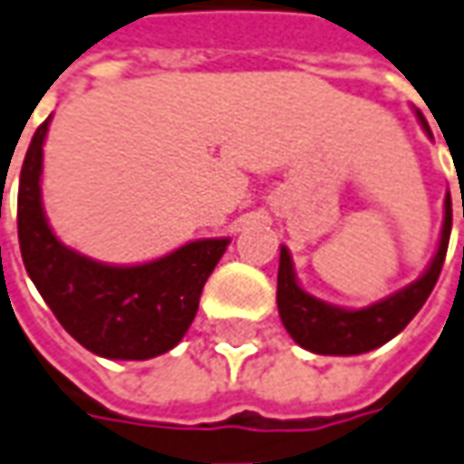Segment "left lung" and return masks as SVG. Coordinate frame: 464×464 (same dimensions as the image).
<instances>
[{"instance_id":"8db88e82","label":"left lung","mask_w":464,"mask_h":464,"mask_svg":"<svg viewBox=\"0 0 464 464\" xmlns=\"http://www.w3.org/2000/svg\"><path fill=\"white\" fill-rule=\"evenodd\" d=\"M450 232H452V201L447 196L440 250L434 255L427 273L399 294L383 298L368 309H357V312L332 306V304H324L319 298L309 296L306 291H301L296 276H294L291 255L285 247H281L276 301H278L283 326L301 347L312 350L316 355H362V353L381 347L388 340H393L401 329L411 322L419 309L424 306L431 288L437 285L444 257H447Z\"/></svg>"}]
</instances>
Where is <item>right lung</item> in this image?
I'll use <instances>...</instances> for the list:
<instances>
[{
  "label": "right lung",
  "mask_w": 464,
  "mask_h": 464,
  "mask_svg": "<svg viewBox=\"0 0 464 464\" xmlns=\"http://www.w3.org/2000/svg\"><path fill=\"white\" fill-rule=\"evenodd\" d=\"M40 124L27 148L17 194V235L27 276L73 340L109 360H148L173 350L198 312V298L229 239H198L145 266H104L68 250L40 201Z\"/></svg>",
  "instance_id": "1"
}]
</instances>
